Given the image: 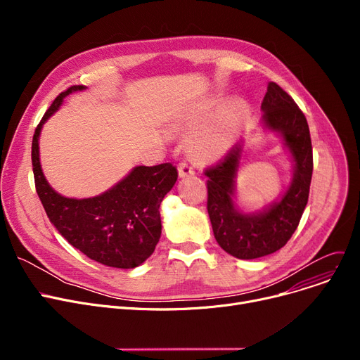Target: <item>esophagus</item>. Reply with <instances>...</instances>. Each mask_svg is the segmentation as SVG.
I'll return each instance as SVG.
<instances>
[{"instance_id": "34e87169", "label": "esophagus", "mask_w": 360, "mask_h": 360, "mask_svg": "<svg viewBox=\"0 0 360 360\" xmlns=\"http://www.w3.org/2000/svg\"><path fill=\"white\" fill-rule=\"evenodd\" d=\"M178 172H179L181 178H188V176L195 175V170L188 163H179L178 165Z\"/></svg>"}]
</instances>
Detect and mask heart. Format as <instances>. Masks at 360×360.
<instances>
[{
    "label": "heart",
    "instance_id": "1",
    "mask_svg": "<svg viewBox=\"0 0 360 360\" xmlns=\"http://www.w3.org/2000/svg\"><path fill=\"white\" fill-rule=\"evenodd\" d=\"M217 101L205 103L182 124L188 139V151L200 162L220 159L235 146L250 118V105L240 98L224 102L217 112Z\"/></svg>",
    "mask_w": 360,
    "mask_h": 360
}]
</instances>
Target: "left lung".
<instances>
[{
    "mask_svg": "<svg viewBox=\"0 0 360 360\" xmlns=\"http://www.w3.org/2000/svg\"><path fill=\"white\" fill-rule=\"evenodd\" d=\"M264 131L276 132L289 151L293 176L288 190L258 212H243L235 202L236 175L243 143L236 144L219 165L207 169V210L220 247L239 259L266 257L285 247L304 213L312 178V144L307 118L278 84L270 82L261 103Z\"/></svg>",
    "mask_w": 360,
    "mask_h": 360,
    "instance_id": "1",
    "label": "left lung"
}]
</instances>
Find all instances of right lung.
Here are the masks:
<instances>
[{
	"label": "right lung",
	"mask_w": 360,
	"mask_h": 360,
	"mask_svg": "<svg viewBox=\"0 0 360 360\" xmlns=\"http://www.w3.org/2000/svg\"><path fill=\"white\" fill-rule=\"evenodd\" d=\"M86 86H71L52 102L32 141L36 193L58 232L90 259L115 269H136L151 254L162 233L160 204L172 190L178 170L174 165L136 166L108 191L90 198H68L48 184L39 159L44 124L64 99Z\"/></svg>",
	"instance_id": "add662e5"
}]
</instances>
